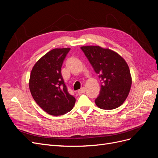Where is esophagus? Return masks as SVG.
Masks as SVG:
<instances>
[{"mask_svg": "<svg viewBox=\"0 0 158 158\" xmlns=\"http://www.w3.org/2000/svg\"><path fill=\"white\" fill-rule=\"evenodd\" d=\"M85 90H85V87H82L81 89H79V90H78V93H79V94L85 93Z\"/></svg>", "mask_w": 158, "mask_h": 158, "instance_id": "esophagus-1", "label": "esophagus"}]
</instances>
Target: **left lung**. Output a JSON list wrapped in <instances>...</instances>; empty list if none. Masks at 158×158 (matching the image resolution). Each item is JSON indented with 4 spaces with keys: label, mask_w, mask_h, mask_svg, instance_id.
<instances>
[{
    "label": "left lung",
    "mask_w": 158,
    "mask_h": 158,
    "mask_svg": "<svg viewBox=\"0 0 158 158\" xmlns=\"http://www.w3.org/2000/svg\"><path fill=\"white\" fill-rule=\"evenodd\" d=\"M81 49L101 79V89L95 104L103 110L118 108L126 100L132 83L128 65L118 53L109 49L98 46Z\"/></svg>",
    "instance_id": "1"
}]
</instances>
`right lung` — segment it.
I'll return each mask as SVG.
<instances>
[{
    "instance_id": "add662e5",
    "label": "right lung",
    "mask_w": 158,
    "mask_h": 158,
    "mask_svg": "<svg viewBox=\"0 0 158 158\" xmlns=\"http://www.w3.org/2000/svg\"><path fill=\"white\" fill-rule=\"evenodd\" d=\"M70 48H55L35 64L29 79V89L33 99L46 112L62 115L72 110L75 98L68 92L62 66Z\"/></svg>"
}]
</instances>
